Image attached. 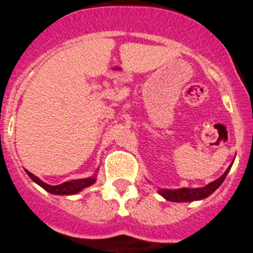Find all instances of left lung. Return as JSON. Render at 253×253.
I'll return each mask as SVG.
<instances>
[{
	"label": "left lung",
	"instance_id": "8db88e82",
	"mask_svg": "<svg viewBox=\"0 0 253 253\" xmlns=\"http://www.w3.org/2000/svg\"><path fill=\"white\" fill-rule=\"evenodd\" d=\"M233 165V164H232ZM232 165L226 169L223 175L219 179L213 180V182L209 183L205 187L201 188H179V189H159V193L163 196L165 200L171 201V202H192V201L204 200V198L209 197L210 194L219 188L221 183L224 182V179L226 178L228 172H229Z\"/></svg>",
	"mask_w": 253,
	"mask_h": 253
}]
</instances>
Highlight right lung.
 Masks as SVG:
<instances>
[{
	"mask_svg": "<svg viewBox=\"0 0 253 253\" xmlns=\"http://www.w3.org/2000/svg\"><path fill=\"white\" fill-rule=\"evenodd\" d=\"M27 174L29 175V178L33 180L34 183H37L38 185H41L44 191H47L51 194H57V196H69V194H77L81 191H83L84 188H87L89 185L94 184L96 183V174L93 176H89V178H83V179H77V180H70V182H65L62 184L59 185H49L47 183L42 182L38 176H36L34 174H32L30 171L25 170Z\"/></svg>",
	"mask_w": 253,
	"mask_h": 253,
	"instance_id": "1",
	"label": "right lung"
}]
</instances>
